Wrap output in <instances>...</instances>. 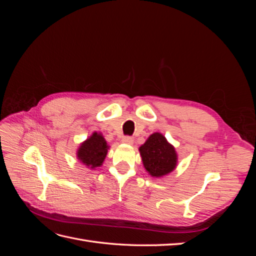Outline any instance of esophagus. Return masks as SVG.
<instances>
[{"instance_id":"1","label":"esophagus","mask_w":256,"mask_h":256,"mask_svg":"<svg viewBox=\"0 0 256 256\" xmlns=\"http://www.w3.org/2000/svg\"><path fill=\"white\" fill-rule=\"evenodd\" d=\"M122 143H126V144H132L134 143V138L129 136H122Z\"/></svg>"}]
</instances>
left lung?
Listing matches in <instances>:
<instances>
[{
	"mask_svg": "<svg viewBox=\"0 0 256 256\" xmlns=\"http://www.w3.org/2000/svg\"><path fill=\"white\" fill-rule=\"evenodd\" d=\"M140 154L146 171L154 177L171 173L176 166L175 148L161 134H152L140 147Z\"/></svg>",
	"mask_w": 256,
	"mask_h": 256,
	"instance_id": "1",
	"label": "left lung"
}]
</instances>
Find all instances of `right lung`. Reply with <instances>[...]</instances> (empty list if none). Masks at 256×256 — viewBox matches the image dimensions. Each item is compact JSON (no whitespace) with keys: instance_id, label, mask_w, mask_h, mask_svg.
<instances>
[{"instance_id":"add662e5","label":"right lung","mask_w":256,"mask_h":256,"mask_svg":"<svg viewBox=\"0 0 256 256\" xmlns=\"http://www.w3.org/2000/svg\"><path fill=\"white\" fill-rule=\"evenodd\" d=\"M108 145L102 134H92L78 150V159L90 168L100 166L106 156Z\"/></svg>"}]
</instances>
